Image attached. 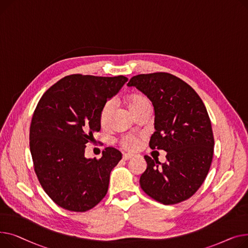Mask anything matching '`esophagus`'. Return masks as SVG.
<instances>
[{
    "label": "esophagus",
    "mask_w": 248,
    "mask_h": 248,
    "mask_svg": "<svg viewBox=\"0 0 248 248\" xmlns=\"http://www.w3.org/2000/svg\"><path fill=\"white\" fill-rule=\"evenodd\" d=\"M134 156L132 155V154H124L123 155V159L124 160H130V159H132Z\"/></svg>",
    "instance_id": "1"
}]
</instances>
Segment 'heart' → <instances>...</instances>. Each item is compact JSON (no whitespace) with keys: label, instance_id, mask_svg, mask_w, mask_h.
Here are the masks:
<instances>
[{"label":"heart","instance_id":"heart-1","mask_svg":"<svg viewBox=\"0 0 248 248\" xmlns=\"http://www.w3.org/2000/svg\"><path fill=\"white\" fill-rule=\"evenodd\" d=\"M149 104H150L149 100L145 96L140 94L131 95L128 98V107L130 111L132 112V114L137 110H139L140 108H142L143 106L149 105ZM111 113H112V103L111 102H107V103H105V105L102 107L99 114V120L102 126H106L108 124L111 117ZM121 144L124 148L128 150H135L139 145V139L135 136H126L122 139Z\"/></svg>","mask_w":248,"mask_h":248}]
</instances>
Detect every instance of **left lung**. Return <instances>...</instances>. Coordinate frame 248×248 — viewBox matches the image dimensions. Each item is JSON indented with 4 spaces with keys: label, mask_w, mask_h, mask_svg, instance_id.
<instances>
[{
    "label": "left lung",
    "mask_w": 248,
    "mask_h": 248,
    "mask_svg": "<svg viewBox=\"0 0 248 248\" xmlns=\"http://www.w3.org/2000/svg\"><path fill=\"white\" fill-rule=\"evenodd\" d=\"M152 102L154 128L149 146L167 152L166 162L144 156L143 191L165 205L190 198L205 180L213 157L214 138L207 110L187 83L169 73L141 74L130 79Z\"/></svg>",
    "instance_id": "1"
}]
</instances>
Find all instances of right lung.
<instances>
[{
	"instance_id": "obj_1",
	"label": "right lung",
	"mask_w": 248,
	"mask_h": 248,
	"mask_svg": "<svg viewBox=\"0 0 248 248\" xmlns=\"http://www.w3.org/2000/svg\"><path fill=\"white\" fill-rule=\"evenodd\" d=\"M128 81L124 76L70 75L44 93L30 127V150L37 177L64 209L84 212L108 191L110 173L122 159L113 147L86 158V144L99 132L100 111Z\"/></svg>"
}]
</instances>
